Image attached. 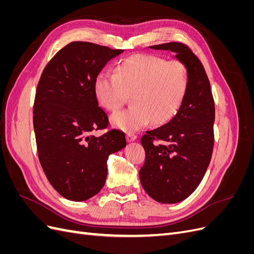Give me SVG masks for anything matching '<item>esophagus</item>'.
<instances>
[{
	"label": "esophagus",
	"mask_w": 254,
	"mask_h": 254,
	"mask_svg": "<svg viewBox=\"0 0 254 254\" xmlns=\"http://www.w3.org/2000/svg\"><path fill=\"white\" fill-rule=\"evenodd\" d=\"M136 137H137V135H136L135 133H133V132H127V133H126V139H127L128 142L135 141Z\"/></svg>",
	"instance_id": "esophagus-1"
}]
</instances>
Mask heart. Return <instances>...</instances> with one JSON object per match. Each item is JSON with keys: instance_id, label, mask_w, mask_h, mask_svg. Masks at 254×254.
<instances>
[{"instance_id": "1", "label": "heart", "mask_w": 254, "mask_h": 254, "mask_svg": "<svg viewBox=\"0 0 254 254\" xmlns=\"http://www.w3.org/2000/svg\"><path fill=\"white\" fill-rule=\"evenodd\" d=\"M189 83L188 68L181 61L134 54L122 60L114 74L99 73L93 89L98 105L112 113L130 96L133 105L111 118L115 127L130 132L151 120L156 125L170 122L181 108Z\"/></svg>"}]
</instances>
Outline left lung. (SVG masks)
I'll use <instances>...</instances> for the list:
<instances>
[{"label": "left lung", "instance_id": "1", "mask_svg": "<svg viewBox=\"0 0 254 254\" xmlns=\"http://www.w3.org/2000/svg\"><path fill=\"white\" fill-rule=\"evenodd\" d=\"M176 53L186 64L189 90L175 117L141 137L145 162L140 170L143 189L162 203L188 198L201 182L214 146L215 103L201 61L187 44L170 42L149 47Z\"/></svg>", "mask_w": 254, "mask_h": 254}]
</instances>
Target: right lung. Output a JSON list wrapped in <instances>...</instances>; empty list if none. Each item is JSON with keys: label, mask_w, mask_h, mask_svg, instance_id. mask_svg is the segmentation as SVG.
Instances as JSON below:
<instances>
[{"label": "right lung", "mask_w": 254, "mask_h": 254, "mask_svg": "<svg viewBox=\"0 0 254 254\" xmlns=\"http://www.w3.org/2000/svg\"><path fill=\"white\" fill-rule=\"evenodd\" d=\"M124 50L74 41L56 53L38 82L33 108L36 144L51 186L72 201L96 195L107 178V160L126 146L125 133L111 129L98 107L93 84L108 61Z\"/></svg>", "instance_id": "1"}]
</instances>
